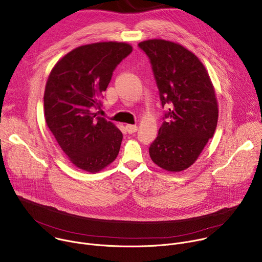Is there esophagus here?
I'll return each mask as SVG.
<instances>
[{"mask_svg": "<svg viewBox=\"0 0 262 262\" xmlns=\"http://www.w3.org/2000/svg\"><path fill=\"white\" fill-rule=\"evenodd\" d=\"M125 128H126V132L128 134H134V133H136L138 130V126L137 125H132V124H127L125 126Z\"/></svg>", "mask_w": 262, "mask_h": 262, "instance_id": "obj_1", "label": "esophagus"}]
</instances>
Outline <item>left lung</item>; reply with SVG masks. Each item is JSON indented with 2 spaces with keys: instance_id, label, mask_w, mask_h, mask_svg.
I'll use <instances>...</instances> for the list:
<instances>
[{
  "instance_id": "obj_1",
  "label": "left lung",
  "mask_w": 262,
  "mask_h": 262,
  "mask_svg": "<svg viewBox=\"0 0 262 262\" xmlns=\"http://www.w3.org/2000/svg\"><path fill=\"white\" fill-rule=\"evenodd\" d=\"M150 59L163 106L169 112L149 147L152 162L168 172L191 167L212 138L219 107L208 72L199 58L179 43L149 39L139 43Z\"/></svg>"
}]
</instances>
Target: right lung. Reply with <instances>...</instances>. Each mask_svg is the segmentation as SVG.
<instances>
[{
  "instance_id": "add662e5",
  "label": "right lung",
  "mask_w": 262,
  "mask_h": 262,
  "mask_svg": "<svg viewBox=\"0 0 262 262\" xmlns=\"http://www.w3.org/2000/svg\"><path fill=\"white\" fill-rule=\"evenodd\" d=\"M133 47L106 41L78 47L53 67L45 90L46 123L68 160L96 173L113 163L122 142L114 123L97 116L99 96Z\"/></svg>"
}]
</instances>
